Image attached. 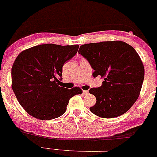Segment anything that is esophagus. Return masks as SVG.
Segmentation results:
<instances>
[{
    "mask_svg": "<svg viewBox=\"0 0 157 157\" xmlns=\"http://www.w3.org/2000/svg\"><path fill=\"white\" fill-rule=\"evenodd\" d=\"M82 94H83L84 95H88V94H89V92H88V90H82Z\"/></svg>",
    "mask_w": 157,
    "mask_h": 157,
    "instance_id": "1",
    "label": "esophagus"
}]
</instances>
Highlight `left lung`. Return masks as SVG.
Masks as SVG:
<instances>
[{
    "label": "left lung",
    "instance_id": "8db88e82",
    "mask_svg": "<svg viewBox=\"0 0 157 157\" xmlns=\"http://www.w3.org/2000/svg\"><path fill=\"white\" fill-rule=\"evenodd\" d=\"M78 52L93 68L94 77H105L99 88L89 90L97 98L90 110L106 118L127 112L139 97L145 75L135 49L121 41H102L81 45Z\"/></svg>",
    "mask_w": 157,
    "mask_h": 157
}]
</instances>
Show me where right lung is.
Wrapping results in <instances>:
<instances>
[{
	"mask_svg": "<svg viewBox=\"0 0 157 157\" xmlns=\"http://www.w3.org/2000/svg\"><path fill=\"white\" fill-rule=\"evenodd\" d=\"M79 45L44 44L22 51L12 68V87L19 103L40 120L58 118L67 110L69 99L81 94L78 87H60L63 64L74 57Z\"/></svg>",
	"mask_w": 157,
	"mask_h": 157,
	"instance_id": "obj_1",
	"label": "right lung"
}]
</instances>
